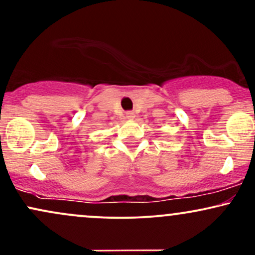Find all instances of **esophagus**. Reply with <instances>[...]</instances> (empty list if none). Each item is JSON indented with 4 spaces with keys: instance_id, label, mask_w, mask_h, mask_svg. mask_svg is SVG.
Masks as SVG:
<instances>
[{
    "instance_id": "obj_1",
    "label": "esophagus",
    "mask_w": 255,
    "mask_h": 255,
    "mask_svg": "<svg viewBox=\"0 0 255 255\" xmlns=\"http://www.w3.org/2000/svg\"><path fill=\"white\" fill-rule=\"evenodd\" d=\"M126 118H127L128 120H133L134 118H135V114L131 113V111H127V113H126Z\"/></svg>"
}]
</instances>
